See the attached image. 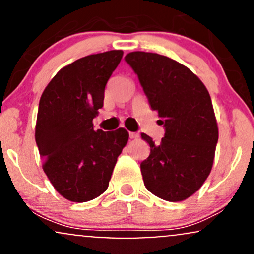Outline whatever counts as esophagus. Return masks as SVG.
<instances>
[{
	"instance_id": "esophagus-1",
	"label": "esophagus",
	"mask_w": 254,
	"mask_h": 254,
	"mask_svg": "<svg viewBox=\"0 0 254 254\" xmlns=\"http://www.w3.org/2000/svg\"><path fill=\"white\" fill-rule=\"evenodd\" d=\"M129 136H130L131 139H137L139 137V135L137 132H130Z\"/></svg>"
}]
</instances>
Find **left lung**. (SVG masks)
<instances>
[{
	"label": "left lung",
	"mask_w": 254,
	"mask_h": 254,
	"mask_svg": "<svg viewBox=\"0 0 254 254\" xmlns=\"http://www.w3.org/2000/svg\"><path fill=\"white\" fill-rule=\"evenodd\" d=\"M125 61L138 76L165 136L141 162L144 186L168 202L191 197L210 174L218 139L211 98L202 81L183 64L159 54L135 51Z\"/></svg>",
	"instance_id": "obj_1"
}]
</instances>
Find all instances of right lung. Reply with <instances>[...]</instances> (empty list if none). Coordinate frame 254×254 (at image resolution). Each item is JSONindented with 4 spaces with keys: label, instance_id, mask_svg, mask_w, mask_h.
Segmentation results:
<instances>
[{
    "label": "right lung",
    "instance_id": "right-lung-1",
    "mask_svg": "<svg viewBox=\"0 0 254 254\" xmlns=\"http://www.w3.org/2000/svg\"><path fill=\"white\" fill-rule=\"evenodd\" d=\"M122 57L123 51L112 50L80 58L61 69L40 98L36 142L43 170L71 202H88L106 191L129 139L123 127L109 132L93 127L105 86Z\"/></svg>",
    "mask_w": 254,
    "mask_h": 254
}]
</instances>
